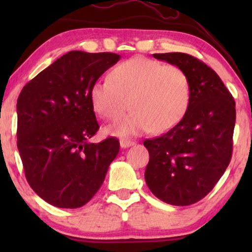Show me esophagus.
<instances>
[{"label": "esophagus", "instance_id": "34e87169", "mask_svg": "<svg viewBox=\"0 0 252 252\" xmlns=\"http://www.w3.org/2000/svg\"><path fill=\"white\" fill-rule=\"evenodd\" d=\"M134 144H135V142H134V141H129V140H122L120 141V147L123 148H129V147H132V146H134Z\"/></svg>", "mask_w": 252, "mask_h": 252}]
</instances>
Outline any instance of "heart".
Returning a JSON list of instances; mask_svg holds the SVG:
<instances>
[{
  "label": "heart",
  "mask_w": 252,
  "mask_h": 252,
  "mask_svg": "<svg viewBox=\"0 0 252 252\" xmlns=\"http://www.w3.org/2000/svg\"><path fill=\"white\" fill-rule=\"evenodd\" d=\"M95 111L116 119L129 105L132 111L110 125L106 132L127 137L150 132L165 133L187 112L190 84L186 72L146 57H133L113 68L110 78L96 80L91 88Z\"/></svg>",
  "instance_id": "obj_1"
}]
</instances>
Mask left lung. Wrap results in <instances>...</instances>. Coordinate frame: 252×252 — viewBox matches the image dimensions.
<instances>
[{
  "instance_id": "left-lung-1",
  "label": "left lung",
  "mask_w": 252,
  "mask_h": 252,
  "mask_svg": "<svg viewBox=\"0 0 252 252\" xmlns=\"http://www.w3.org/2000/svg\"><path fill=\"white\" fill-rule=\"evenodd\" d=\"M153 56L186 72L190 101L184 118L173 128L143 142L149 151L144 179L160 201L190 205L212 190L228 166L235 102L219 75L197 58L184 53Z\"/></svg>"
}]
</instances>
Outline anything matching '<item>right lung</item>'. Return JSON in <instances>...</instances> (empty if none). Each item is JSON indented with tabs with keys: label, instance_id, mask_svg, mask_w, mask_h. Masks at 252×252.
Here are the masks:
<instances>
[{
	"label": "right lung",
	"instance_id": "obj_1",
	"mask_svg": "<svg viewBox=\"0 0 252 252\" xmlns=\"http://www.w3.org/2000/svg\"><path fill=\"white\" fill-rule=\"evenodd\" d=\"M120 60L112 53L73 50L25 85L17 101V147L31 187L49 204L77 209L101 187L119 141L99 143L93 84Z\"/></svg>",
	"mask_w": 252,
	"mask_h": 252
}]
</instances>
